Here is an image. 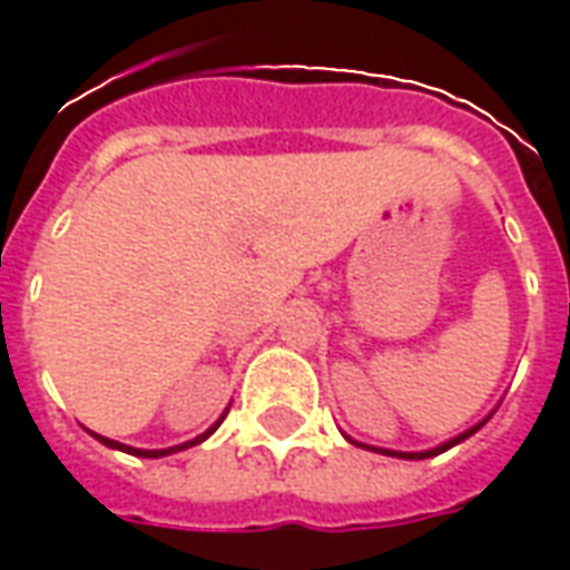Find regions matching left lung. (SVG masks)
<instances>
[{"mask_svg": "<svg viewBox=\"0 0 570 570\" xmlns=\"http://www.w3.org/2000/svg\"><path fill=\"white\" fill-rule=\"evenodd\" d=\"M485 424V421H482ZM482 424H476V428H470L466 433H461V436H454V440L442 442V445H436V449H430V452H387V449H372V452H384V454H394V458H415V461H421V458H433V454L445 452V449H452V445H458L461 440H466V436H473Z\"/></svg>", "mask_w": 570, "mask_h": 570, "instance_id": "1", "label": "left lung"}]
</instances>
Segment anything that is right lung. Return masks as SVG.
<instances>
[{"label": "right lung", "instance_id": "1", "mask_svg": "<svg viewBox=\"0 0 570 570\" xmlns=\"http://www.w3.org/2000/svg\"><path fill=\"white\" fill-rule=\"evenodd\" d=\"M225 419V415H223ZM223 419L216 421V424H213L210 430H207V433H200L198 440H191V442H183V445H174V449H155V452H142V449H130V445H121V442H116V440H106V436H97V433H94V436H97V440L104 442V445H109V449H121V452H128V454H137V458H161V454H170V452H179V449H188V445H198V442H204L207 440V436H210L213 430L219 428V424H223Z\"/></svg>", "mask_w": 570, "mask_h": 570}]
</instances>
